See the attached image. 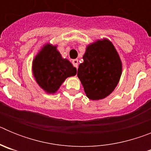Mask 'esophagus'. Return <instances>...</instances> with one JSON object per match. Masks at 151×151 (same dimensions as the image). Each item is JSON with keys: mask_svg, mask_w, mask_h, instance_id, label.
I'll return each instance as SVG.
<instances>
[{"mask_svg": "<svg viewBox=\"0 0 151 151\" xmlns=\"http://www.w3.org/2000/svg\"><path fill=\"white\" fill-rule=\"evenodd\" d=\"M73 66H75V67L78 68V59H75V60H73Z\"/></svg>", "mask_w": 151, "mask_h": 151, "instance_id": "obj_1", "label": "esophagus"}]
</instances>
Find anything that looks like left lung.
<instances>
[{
	"label": "left lung",
	"instance_id": "obj_1",
	"mask_svg": "<svg viewBox=\"0 0 151 151\" xmlns=\"http://www.w3.org/2000/svg\"><path fill=\"white\" fill-rule=\"evenodd\" d=\"M83 60L77 76L86 96L97 101L110 95L118 85L122 70V61L113 43L104 38L88 45Z\"/></svg>",
	"mask_w": 151,
	"mask_h": 151
}]
</instances>
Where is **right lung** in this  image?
Listing matches in <instances>:
<instances>
[{
    "mask_svg": "<svg viewBox=\"0 0 151 151\" xmlns=\"http://www.w3.org/2000/svg\"><path fill=\"white\" fill-rule=\"evenodd\" d=\"M76 68L64 59L56 45L46 44L32 61V73L36 82L48 94L58 91L66 78L76 75Z\"/></svg>",
    "mask_w": 151,
    "mask_h": 151,
    "instance_id": "add662e5",
    "label": "right lung"
}]
</instances>
